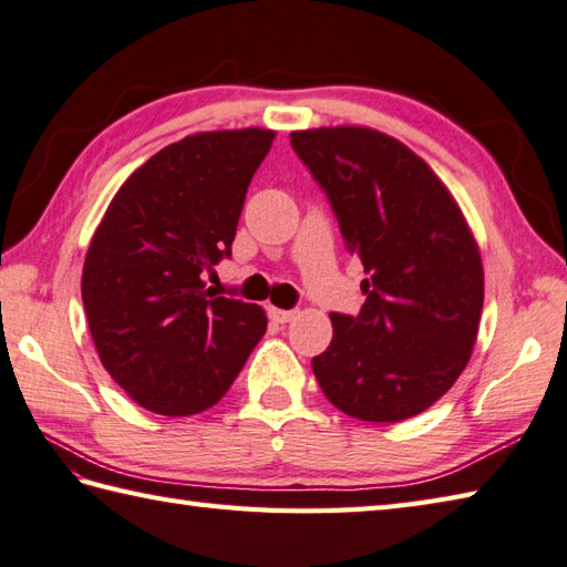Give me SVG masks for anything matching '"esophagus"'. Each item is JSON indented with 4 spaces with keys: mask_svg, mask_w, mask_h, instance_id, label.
<instances>
[{
    "mask_svg": "<svg viewBox=\"0 0 567 567\" xmlns=\"http://www.w3.org/2000/svg\"><path fill=\"white\" fill-rule=\"evenodd\" d=\"M297 317V311H292V309H277V307H270V319L275 321V323H287V321H292Z\"/></svg>",
    "mask_w": 567,
    "mask_h": 567,
    "instance_id": "obj_1",
    "label": "esophagus"
}]
</instances>
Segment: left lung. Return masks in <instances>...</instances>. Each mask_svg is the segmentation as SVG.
Returning <instances> with one entry per match:
<instances>
[{"mask_svg":"<svg viewBox=\"0 0 567 567\" xmlns=\"http://www.w3.org/2000/svg\"><path fill=\"white\" fill-rule=\"evenodd\" d=\"M290 141L370 275L360 315H331V346L311 370L348 416H416L453 388L477 341L485 270L473 228L429 163L378 128L319 126Z\"/></svg>","mask_w":567,"mask_h":567,"instance_id":"left-lung-1","label":"left lung"}]
</instances>
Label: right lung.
I'll list each match as a JSON object with an SVG mask.
<instances>
[{
	"mask_svg": "<svg viewBox=\"0 0 567 567\" xmlns=\"http://www.w3.org/2000/svg\"><path fill=\"white\" fill-rule=\"evenodd\" d=\"M272 128L199 131L171 143L118 187L94 228L82 302L102 365L163 416L207 412L268 329L262 307L204 290L231 256L252 173Z\"/></svg>",
	"mask_w": 567,
	"mask_h": 567,
	"instance_id": "obj_1",
	"label": "right lung"
}]
</instances>
